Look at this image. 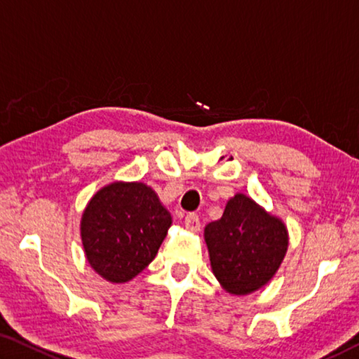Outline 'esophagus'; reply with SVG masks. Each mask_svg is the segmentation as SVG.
Returning <instances> with one entry per match:
<instances>
[{
    "mask_svg": "<svg viewBox=\"0 0 359 359\" xmlns=\"http://www.w3.org/2000/svg\"><path fill=\"white\" fill-rule=\"evenodd\" d=\"M185 226L190 229V231H198L199 226H201L199 217L196 214H193V212H190V214H187V217H185Z\"/></svg>",
    "mask_w": 359,
    "mask_h": 359,
    "instance_id": "1",
    "label": "esophagus"
}]
</instances>
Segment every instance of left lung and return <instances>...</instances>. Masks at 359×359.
Returning <instances> with one entry per match:
<instances>
[{"label": "left lung", "mask_w": 359, "mask_h": 359, "mask_svg": "<svg viewBox=\"0 0 359 359\" xmlns=\"http://www.w3.org/2000/svg\"><path fill=\"white\" fill-rule=\"evenodd\" d=\"M215 277L233 294H248L271 280L288 245L285 224L245 194L229 199L220 220L204 231Z\"/></svg>", "instance_id": "8db88e82"}]
</instances>
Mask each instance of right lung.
<instances>
[{"instance_id": "obj_1", "label": "right lung", "mask_w": 359, "mask_h": 359, "mask_svg": "<svg viewBox=\"0 0 359 359\" xmlns=\"http://www.w3.org/2000/svg\"><path fill=\"white\" fill-rule=\"evenodd\" d=\"M171 214L150 187L111 184L85 209L81 233L88 263L109 282H128L158 253Z\"/></svg>"}]
</instances>
